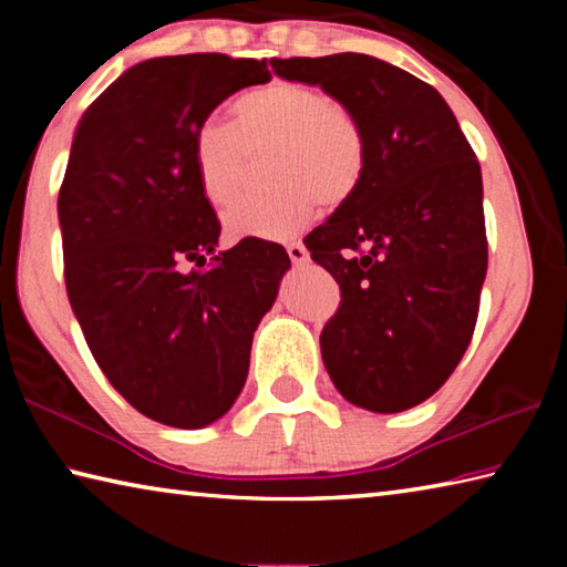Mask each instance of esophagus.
<instances>
[{
	"instance_id": "1",
	"label": "esophagus",
	"mask_w": 567,
	"mask_h": 567,
	"mask_svg": "<svg viewBox=\"0 0 567 567\" xmlns=\"http://www.w3.org/2000/svg\"><path fill=\"white\" fill-rule=\"evenodd\" d=\"M287 255H290L292 265H297V267H305L307 262H310V255H307V249L300 243L287 245Z\"/></svg>"
}]
</instances>
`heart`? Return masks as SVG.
I'll list each match as a JSON object with an SVG mask.
<instances>
[{"instance_id": "heart-1", "label": "heart", "mask_w": 567, "mask_h": 567, "mask_svg": "<svg viewBox=\"0 0 567 567\" xmlns=\"http://www.w3.org/2000/svg\"><path fill=\"white\" fill-rule=\"evenodd\" d=\"M265 159L275 185L249 192L225 209L227 233L282 239L322 207H340L362 185L368 142L350 110L297 82H275L233 104V124L199 122L192 137V167L213 205H227L245 179L247 155Z\"/></svg>"}]
</instances>
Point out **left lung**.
<instances>
[{
  "instance_id": "left-lung-1",
  "label": "left lung",
  "mask_w": 567,
  "mask_h": 567,
  "mask_svg": "<svg viewBox=\"0 0 567 567\" xmlns=\"http://www.w3.org/2000/svg\"><path fill=\"white\" fill-rule=\"evenodd\" d=\"M270 64L338 100L368 142L362 185L305 237L342 290L320 334L324 368L352 405L415 408L453 375L475 330L487 272L475 152L435 87L378 56Z\"/></svg>"
}]
</instances>
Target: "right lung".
I'll return each instance as SVG.
<instances>
[{
	"instance_id": "right-lung-1",
	"label": "right lung",
	"mask_w": 567,
	"mask_h": 567,
	"mask_svg": "<svg viewBox=\"0 0 567 567\" xmlns=\"http://www.w3.org/2000/svg\"><path fill=\"white\" fill-rule=\"evenodd\" d=\"M270 80L265 60L155 56L122 72L74 130L56 199L66 295L104 378L162 425L197 430L235 405L290 270L285 247L257 237L217 252L219 223L192 167L199 122Z\"/></svg>"
}]
</instances>
